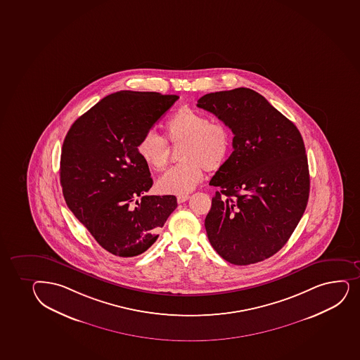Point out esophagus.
Returning <instances> with one entry per match:
<instances>
[{
    "label": "esophagus",
    "mask_w": 360,
    "mask_h": 360,
    "mask_svg": "<svg viewBox=\"0 0 360 360\" xmlns=\"http://www.w3.org/2000/svg\"><path fill=\"white\" fill-rule=\"evenodd\" d=\"M189 195H179L177 198L178 203H184V202L188 201L189 200Z\"/></svg>",
    "instance_id": "esophagus-1"
}]
</instances>
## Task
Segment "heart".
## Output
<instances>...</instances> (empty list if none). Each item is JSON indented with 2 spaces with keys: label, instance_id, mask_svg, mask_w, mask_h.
Returning <instances> with one entry per match:
<instances>
[{
  "label": "heart",
  "instance_id": "obj_1",
  "mask_svg": "<svg viewBox=\"0 0 360 360\" xmlns=\"http://www.w3.org/2000/svg\"><path fill=\"white\" fill-rule=\"evenodd\" d=\"M167 139L172 143H183L179 160L159 179L157 186L164 193L184 195L201 183L205 169L220 170L227 162L232 148V134L222 122L193 109L181 108L165 124ZM140 159L153 171L164 170L169 162L167 140L155 131H146L136 143Z\"/></svg>",
  "mask_w": 360,
  "mask_h": 360
}]
</instances>
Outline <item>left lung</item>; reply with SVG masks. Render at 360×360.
<instances>
[{
  "instance_id": "obj_1",
  "label": "left lung",
  "mask_w": 360,
  "mask_h": 360,
  "mask_svg": "<svg viewBox=\"0 0 360 360\" xmlns=\"http://www.w3.org/2000/svg\"><path fill=\"white\" fill-rule=\"evenodd\" d=\"M198 107L234 134L232 155L209 182L219 189L205 221L209 241L234 265L267 259L286 244L309 198L301 133L248 88L207 94Z\"/></svg>"
}]
</instances>
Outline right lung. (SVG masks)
Returning a JSON list of instances; mask_svg holds the SVG:
<instances>
[{"label":"right lung","instance_id":"add662e5","mask_svg":"<svg viewBox=\"0 0 360 360\" xmlns=\"http://www.w3.org/2000/svg\"><path fill=\"white\" fill-rule=\"evenodd\" d=\"M178 98L128 90L110 94L75 121L63 143L66 205L101 248L117 258L151 248L177 208L174 195H145L153 181L136 143Z\"/></svg>","mask_w":360,"mask_h":360}]
</instances>
